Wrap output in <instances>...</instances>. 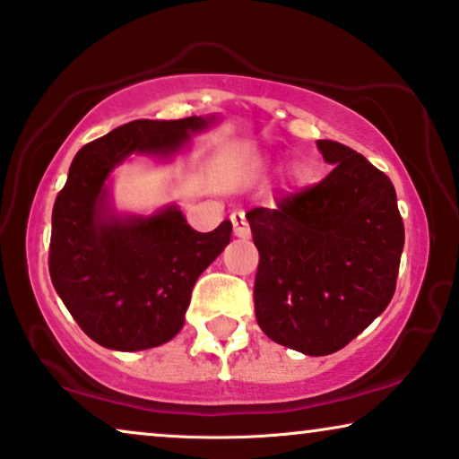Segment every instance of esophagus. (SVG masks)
<instances>
[{
	"label": "esophagus",
	"instance_id": "34e87169",
	"mask_svg": "<svg viewBox=\"0 0 459 459\" xmlns=\"http://www.w3.org/2000/svg\"><path fill=\"white\" fill-rule=\"evenodd\" d=\"M230 219H231V225H234V234L238 238H242V240H248V238H251V228H248L244 212L242 211L231 212Z\"/></svg>",
	"mask_w": 459,
	"mask_h": 459
}]
</instances>
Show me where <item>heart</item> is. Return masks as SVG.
<instances>
[{"instance_id": "heart-1", "label": "heart", "mask_w": 459, "mask_h": 459, "mask_svg": "<svg viewBox=\"0 0 459 459\" xmlns=\"http://www.w3.org/2000/svg\"><path fill=\"white\" fill-rule=\"evenodd\" d=\"M290 177H293V181H297V183H301V181H306V169H303L301 164H295L293 169H290Z\"/></svg>"}]
</instances>
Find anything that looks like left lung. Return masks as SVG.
<instances>
[{"instance_id": "left-lung-1", "label": "left lung", "mask_w": 459, "mask_h": 459, "mask_svg": "<svg viewBox=\"0 0 459 459\" xmlns=\"http://www.w3.org/2000/svg\"><path fill=\"white\" fill-rule=\"evenodd\" d=\"M316 145L329 175L247 219L259 251L253 297L261 331L301 354L326 356L388 307L404 228L382 170L337 141Z\"/></svg>"}]
</instances>
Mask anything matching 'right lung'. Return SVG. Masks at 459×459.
I'll return each mask as SVG.
<instances>
[{
    "label": "right lung",
    "instance_id": "add662e5",
    "mask_svg": "<svg viewBox=\"0 0 459 459\" xmlns=\"http://www.w3.org/2000/svg\"><path fill=\"white\" fill-rule=\"evenodd\" d=\"M215 116L134 120L75 153L52 208L50 278L65 307L99 346L139 352L186 325L195 281L231 238V221L202 234L177 204L152 215L117 212L109 177L130 156L169 162Z\"/></svg>",
    "mask_w": 459,
    "mask_h": 459
}]
</instances>
